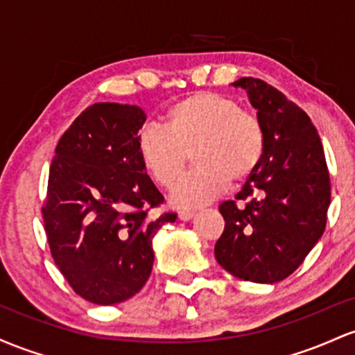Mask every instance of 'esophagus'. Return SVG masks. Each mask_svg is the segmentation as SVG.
Wrapping results in <instances>:
<instances>
[{"label":"esophagus","mask_w":355,"mask_h":355,"mask_svg":"<svg viewBox=\"0 0 355 355\" xmlns=\"http://www.w3.org/2000/svg\"><path fill=\"white\" fill-rule=\"evenodd\" d=\"M178 216H179V220L181 221H189L191 218L194 216V211H191V209H181L178 213Z\"/></svg>","instance_id":"34e87169"}]
</instances>
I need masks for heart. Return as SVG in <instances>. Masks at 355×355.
Listing matches in <instances>:
<instances>
[{
  "instance_id": "b5f03b06",
  "label": "heart",
  "mask_w": 355,
  "mask_h": 355,
  "mask_svg": "<svg viewBox=\"0 0 355 355\" xmlns=\"http://www.w3.org/2000/svg\"><path fill=\"white\" fill-rule=\"evenodd\" d=\"M137 153L150 178L162 188L175 184L193 153L197 169L173 189L179 208H196L241 184L260 166L265 132L253 114L216 92H194L167 109L164 129L149 125L137 137Z\"/></svg>"
}]
</instances>
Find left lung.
I'll return each mask as SVG.
<instances>
[{"instance_id":"obj_1","label":"left lung","mask_w":355,"mask_h":355,"mask_svg":"<svg viewBox=\"0 0 355 355\" xmlns=\"http://www.w3.org/2000/svg\"><path fill=\"white\" fill-rule=\"evenodd\" d=\"M248 94L263 125L265 153L234 199L220 205L225 230L214 257L226 272L254 284L290 277L324 234L330 178L324 147L297 103L253 77L233 83Z\"/></svg>"}]
</instances>
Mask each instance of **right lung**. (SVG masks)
Here are the masks:
<instances>
[{"label":"right lung","instance_id":"1","mask_svg":"<svg viewBox=\"0 0 355 355\" xmlns=\"http://www.w3.org/2000/svg\"><path fill=\"white\" fill-rule=\"evenodd\" d=\"M146 114L98 102L73 121L55 149L42 214L55 265L77 295L97 305L134 297L153 272V238L176 213L137 153Z\"/></svg>","mask_w":355,"mask_h":355}]
</instances>
